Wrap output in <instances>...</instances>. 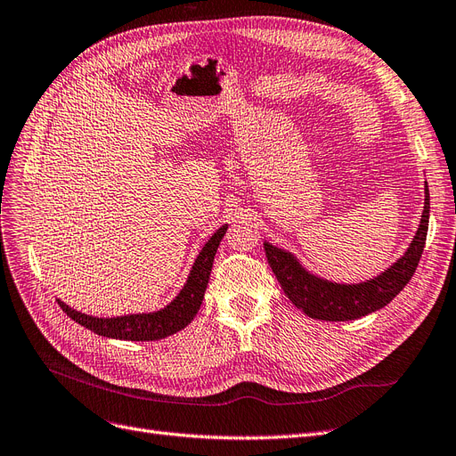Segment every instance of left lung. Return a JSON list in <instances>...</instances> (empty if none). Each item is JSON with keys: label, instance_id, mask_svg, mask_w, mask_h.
I'll return each mask as SVG.
<instances>
[{"label": "left lung", "instance_id": "8db88e82", "mask_svg": "<svg viewBox=\"0 0 456 456\" xmlns=\"http://www.w3.org/2000/svg\"><path fill=\"white\" fill-rule=\"evenodd\" d=\"M428 218H430V191L426 186L422 220L407 253L379 278L357 285H338L315 278L298 265L295 256L270 243H265V251L283 293L297 308L314 320L350 322L384 308L409 283L424 251Z\"/></svg>", "mask_w": 456, "mask_h": 456}]
</instances>
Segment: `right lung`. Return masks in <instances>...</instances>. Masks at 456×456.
Listing matches in <instances>:
<instances>
[{"label":"right lung","instance_id":"add662e5","mask_svg":"<svg viewBox=\"0 0 456 456\" xmlns=\"http://www.w3.org/2000/svg\"><path fill=\"white\" fill-rule=\"evenodd\" d=\"M228 226L218 228L213 238L205 243L200 256L194 262L188 281L178 297L154 314H134V315H121V317H93L87 314H81L66 306L64 302L59 300L62 312L72 317V320L93 333L108 337V338H119V340H159L169 335H175L176 330L184 329L194 315L198 314L201 300L205 295L207 283H209V275L213 268V260L218 249L220 240L224 238Z\"/></svg>","mask_w":456,"mask_h":456}]
</instances>
